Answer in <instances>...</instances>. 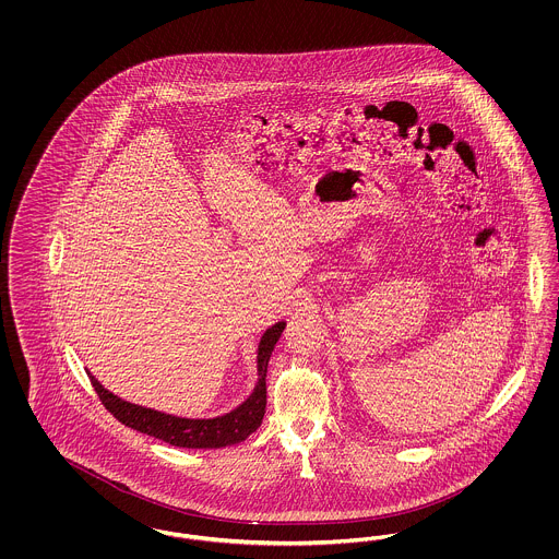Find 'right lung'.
I'll list each match as a JSON object with an SVG mask.
<instances>
[{
	"label": "right lung",
	"mask_w": 559,
	"mask_h": 559,
	"mask_svg": "<svg viewBox=\"0 0 559 559\" xmlns=\"http://www.w3.org/2000/svg\"><path fill=\"white\" fill-rule=\"evenodd\" d=\"M285 329V322H276L262 335V342L258 346V385L253 394L235 408L233 413L215 419H182L174 415H165L153 408H144L132 402L117 399L100 385L96 377H92V385L98 394L100 402L105 404L108 413L121 421L123 426L132 427L135 431H142L146 436L159 438L163 442L180 449H222L239 444L245 438H249L264 419L266 413V371L270 354L276 346L281 333Z\"/></svg>",
	"instance_id": "add662e5"
}]
</instances>
